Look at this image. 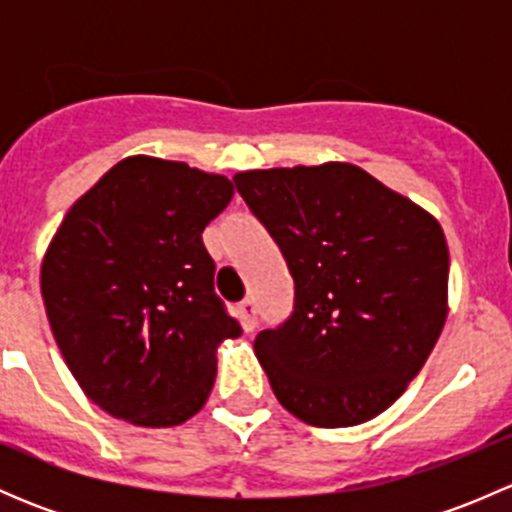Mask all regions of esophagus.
Wrapping results in <instances>:
<instances>
[{
	"label": "esophagus",
	"instance_id": "obj_1",
	"mask_svg": "<svg viewBox=\"0 0 512 512\" xmlns=\"http://www.w3.org/2000/svg\"><path fill=\"white\" fill-rule=\"evenodd\" d=\"M237 312H240V322L242 327H245V332H252V329L257 327V304L255 299H242L240 304H237Z\"/></svg>",
	"mask_w": 512,
	"mask_h": 512
}]
</instances>
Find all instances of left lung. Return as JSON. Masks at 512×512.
I'll use <instances>...</instances> for the list:
<instances>
[{
	"label": "left lung",
	"mask_w": 512,
	"mask_h": 512,
	"mask_svg": "<svg viewBox=\"0 0 512 512\" xmlns=\"http://www.w3.org/2000/svg\"><path fill=\"white\" fill-rule=\"evenodd\" d=\"M235 185L285 255L294 312L255 339L277 401L319 428L389 409L448 314V245L428 210L352 163L242 170Z\"/></svg>",
	"instance_id": "1"
}]
</instances>
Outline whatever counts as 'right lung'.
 <instances>
[{
	"instance_id": "1",
	"label": "right lung",
	"mask_w": 512,
	"mask_h": 512,
	"mask_svg": "<svg viewBox=\"0 0 512 512\" xmlns=\"http://www.w3.org/2000/svg\"><path fill=\"white\" fill-rule=\"evenodd\" d=\"M230 178L128 156L69 208L41 260V297L66 366L106 414L180 426L208 401L225 339L242 329L215 294L203 230Z\"/></svg>"
}]
</instances>
